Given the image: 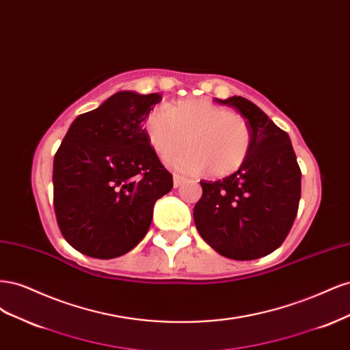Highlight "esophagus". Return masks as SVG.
I'll use <instances>...</instances> for the list:
<instances>
[{"mask_svg":"<svg viewBox=\"0 0 350 350\" xmlns=\"http://www.w3.org/2000/svg\"><path fill=\"white\" fill-rule=\"evenodd\" d=\"M184 181H185V179H184L183 176L174 175V185H175V187H181V185L184 184Z\"/></svg>","mask_w":350,"mask_h":350,"instance_id":"34e87169","label":"esophagus"}]
</instances>
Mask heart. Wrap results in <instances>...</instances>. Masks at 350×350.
I'll list each match as a JSON object with an SVG mask.
<instances>
[{
    "instance_id": "heart-1",
    "label": "heart",
    "mask_w": 350,
    "mask_h": 350,
    "mask_svg": "<svg viewBox=\"0 0 350 350\" xmlns=\"http://www.w3.org/2000/svg\"><path fill=\"white\" fill-rule=\"evenodd\" d=\"M152 149L169 157L185 143L189 149L169 159L176 171L197 175L226 176L247 161L252 133L242 115L201 98L183 99L153 109L144 121Z\"/></svg>"
}]
</instances>
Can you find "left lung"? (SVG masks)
Instances as JSON below:
<instances>
[{
	"mask_svg": "<svg viewBox=\"0 0 350 350\" xmlns=\"http://www.w3.org/2000/svg\"><path fill=\"white\" fill-rule=\"evenodd\" d=\"M217 103L235 108L251 126L247 161L221 181H200L194 207L198 234L220 256L256 260L278 250L298 213L301 167L288 133L242 96Z\"/></svg>",
	"mask_w": 350,
	"mask_h": 350,
	"instance_id": "8db88e82",
	"label": "left lung"
}]
</instances>
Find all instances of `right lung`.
<instances>
[{
    "label": "right lung",
    "instance_id": "add662e5",
    "mask_svg": "<svg viewBox=\"0 0 350 350\" xmlns=\"http://www.w3.org/2000/svg\"><path fill=\"white\" fill-rule=\"evenodd\" d=\"M162 94L118 92L79 115L54 157V210L62 237L79 252L109 260L147 234L172 174L159 161L143 122Z\"/></svg>",
    "mask_w": 350,
    "mask_h": 350
}]
</instances>
